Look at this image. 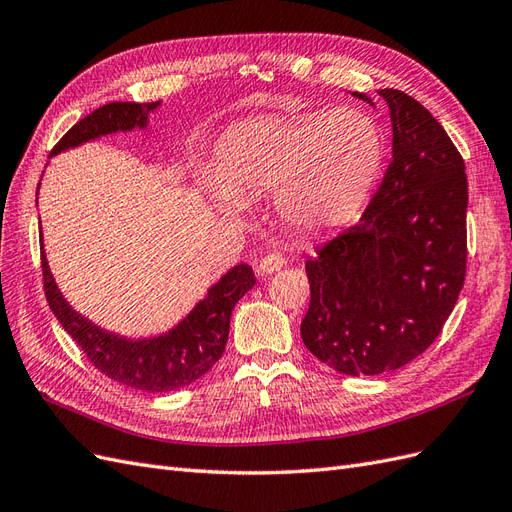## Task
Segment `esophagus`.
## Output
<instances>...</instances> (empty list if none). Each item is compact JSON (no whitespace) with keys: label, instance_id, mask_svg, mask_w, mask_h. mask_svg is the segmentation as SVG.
Listing matches in <instances>:
<instances>
[{"label":"esophagus","instance_id":"esophagus-1","mask_svg":"<svg viewBox=\"0 0 512 512\" xmlns=\"http://www.w3.org/2000/svg\"><path fill=\"white\" fill-rule=\"evenodd\" d=\"M284 265H286V258H284L282 254L269 252V254H265V256L260 258L258 271H260V273H275V271H280Z\"/></svg>","mask_w":512,"mask_h":512}]
</instances>
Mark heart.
<instances>
[{"label": "heart", "instance_id": "obj_1", "mask_svg": "<svg viewBox=\"0 0 512 512\" xmlns=\"http://www.w3.org/2000/svg\"><path fill=\"white\" fill-rule=\"evenodd\" d=\"M384 158V130L363 108L260 117L226 134L218 173L207 177V188L226 215L243 213L247 198L275 190V207L286 224L320 232L361 211Z\"/></svg>", "mask_w": 512, "mask_h": 512}]
</instances>
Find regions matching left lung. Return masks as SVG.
<instances>
[{"label":"left lung","instance_id":"left-lung-1","mask_svg":"<svg viewBox=\"0 0 512 512\" xmlns=\"http://www.w3.org/2000/svg\"><path fill=\"white\" fill-rule=\"evenodd\" d=\"M378 94L391 111L393 160L359 224L305 262L303 344L346 376H378L423 354L466 280L461 153L421 102L399 89Z\"/></svg>","mask_w":512,"mask_h":512}]
</instances>
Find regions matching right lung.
<instances>
[{
  "instance_id": "1",
  "label": "right lung",
  "mask_w": 512,
  "mask_h": 512,
  "mask_svg": "<svg viewBox=\"0 0 512 512\" xmlns=\"http://www.w3.org/2000/svg\"><path fill=\"white\" fill-rule=\"evenodd\" d=\"M158 106L160 102L104 104L79 123H74L53 147L51 156L106 134L147 128L149 113L156 111ZM42 280L51 312L76 346L85 352L89 363L111 380L149 393L183 389V386L203 378L218 363L228 342L232 307L256 284L252 267L241 262L207 290V297L198 301L177 327L158 337L128 339L108 333L79 312H74L64 294L59 292L44 252Z\"/></svg>"
}]
</instances>
